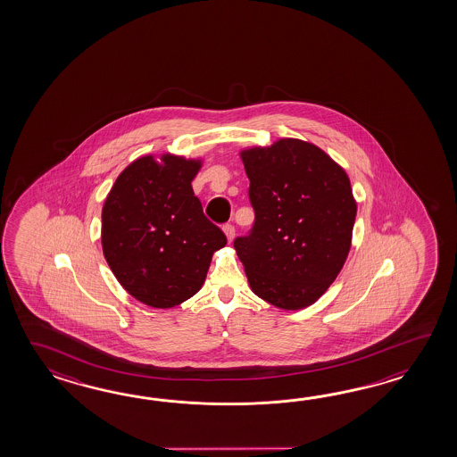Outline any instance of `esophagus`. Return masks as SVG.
Instances as JSON below:
<instances>
[{
	"label": "esophagus",
	"mask_w": 457,
	"mask_h": 457,
	"mask_svg": "<svg viewBox=\"0 0 457 457\" xmlns=\"http://www.w3.org/2000/svg\"><path fill=\"white\" fill-rule=\"evenodd\" d=\"M224 232L227 235V240L232 242L233 237H235V227L232 224L224 225Z\"/></svg>",
	"instance_id": "obj_1"
}]
</instances>
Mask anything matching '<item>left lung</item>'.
Wrapping results in <instances>:
<instances>
[{
    "mask_svg": "<svg viewBox=\"0 0 457 457\" xmlns=\"http://www.w3.org/2000/svg\"><path fill=\"white\" fill-rule=\"evenodd\" d=\"M242 160L254 222L233 246L250 287L279 309H303L337 279L350 252V179L319 146L295 138L245 150Z\"/></svg>",
    "mask_w": 457,
    "mask_h": 457,
    "instance_id": "left-lung-1",
    "label": "left lung"
}]
</instances>
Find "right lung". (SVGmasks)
Listing matches in <instances>:
<instances>
[{
  "label": "right lung",
  "instance_id": "add662e5",
  "mask_svg": "<svg viewBox=\"0 0 457 457\" xmlns=\"http://www.w3.org/2000/svg\"><path fill=\"white\" fill-rule=\"evenodd\" d=\"M195 160L142 156L119 175L103 207V253L137 301L170 309L204 284L212 254L227 243L195 195Z\"/></svg>",
  "mask_w": 457,
  "mask_h": 457
}]
</instances>
